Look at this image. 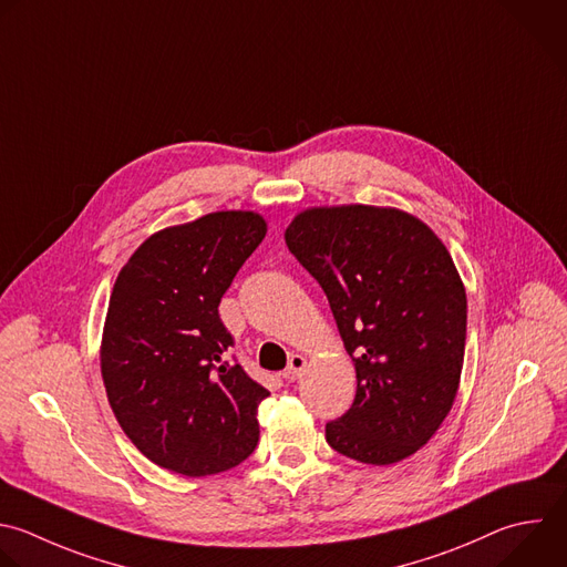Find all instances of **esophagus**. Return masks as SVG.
Listing matches in <instances>:
<instances>
[{
    "instance_id": "esophagus-1",
    "label": "esophagus",
    "mask_w": 567,
    "mask_h": 567,
    "mask_svg": "<svg viewBox=\"0 0 567 567\" xmlns=\"http://www.w3.org/2000/svg\"><path fill=\"white\" fill-rule=\"evenodd\" d=\"M305 367H307V360H305V355H300V353H291V358H289V364H287V369H285V379L287 381H296L298 375L305 371Z\"/></svg>"
}]
</instances>
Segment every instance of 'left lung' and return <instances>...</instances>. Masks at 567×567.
<instances>
[{"label":"left lung","mask_w":567,"mask_h":567,"mask_svg":"<svg viewBox=\"0 0 567 567\" xmlns=\"http://www.w3.org/2000/svg\"><path fill=\"white\" fill-rule=\"evenodd\" d=\"M285 243L322 287L355 367V399L327 423V443L371 465L412 456L461 381L467 298L450 251L419 218L364 205L307 209Z\"/></svg>","instance_id":"8db88e82"}]
</instances>
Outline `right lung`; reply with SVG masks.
Returning a JSON list of instances; mask_svg holds the SVG:
<instances>
[{
    "label": "right lung",
    "mask_w": 567,
    "mask_h": 567,
    "mask_svg": "<svg viewBox=\"0 0 567 567\" xmlns=\"http://www.w3.org/2000/svg\"><path fill=\"white\" fill-rule=\"evenodd\" d=\"M267 234L254 212H218L153 234L122 267L102 336L111 410L155 465L209 476L258 445L269 392L225 358L218 305Z\"/></svg>",
    "instance_id": "right-lung-1"
}]
</instances>
